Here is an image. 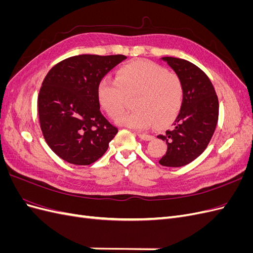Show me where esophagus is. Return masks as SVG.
<instances>
[{
  "label": "esophagus",
  "instance_id": "obj_1",
  "mask_svg": "<svg viewBox=\"0 0 253 253\" xmlns=\"http://www.w3.org/2000/svg\"><path fill=\"white\" fill-rule=\"evenodd\" d=\"M137 135H138V137H139L140 139H142V140H145V141H149V140H152V139H153V136H152V135H149V134L137 133Z\"/></svg>",
  "mask_w": 253,
  "mask_h": 253
}]
</instances>
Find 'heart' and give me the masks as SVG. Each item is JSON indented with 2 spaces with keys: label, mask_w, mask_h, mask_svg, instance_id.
<instances>
[{
  "label": "heart",
  "mask_w": 253,
  "mask_h": 253,
  "mask_svg": "<svg viewBox=\"0 0 253 253\" xmlns=\"http://www.w3.org/2000/svg\"><path fill=\"white\" fill-rule=\"evenodd\" d=\"M135 96L131 112L123 110L126 98ZM101 108L117 124L135 129H148L155 124L164 126L176 116L183 101V85L178 75L144 60L121 65L115 80L102 78L97 84Z\"/></svg>",
  "instance_id": "b5f03b06"
}]
</instances>
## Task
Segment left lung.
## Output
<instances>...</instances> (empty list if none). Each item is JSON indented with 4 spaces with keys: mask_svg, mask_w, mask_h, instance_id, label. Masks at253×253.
<instances>
[{
    "mask_svg": "<svg viewBox=\"0 0 253 253\" xmlns=\"http://www.w3.org/2000/svg\"><path fill=\"white\" fill-rule=\"evenodd\" d=\"M160 60L179 76L183 85L178 116L170 129L157 136L168 147L159 164L177 168L193 162L210 142L218 120V99L208 76L200 67L179 58Z\"/></svg>",
    "mask_w": 253,
    "mask_h": 253,
    "instance_id": "8db88e82",
    "label": "left lung"
}]
</instances>
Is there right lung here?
<instances>
[{"mask_svg":"<svg viewBox=\"0 0 253 253\" xmlns=\"http://www.w3.org/2000/svg\"><path fill=\"white\" fill-rule=\"evenodd\" d=\"M124 55H79L53 66L43 80L38 112L45 140L65 162L87 166L100 158L118 133L100 112L97 84Z\"/></svg>","mask_w":253,"mask_h":253,"instance_id":"1","label":"right lung"}]
</instances>
